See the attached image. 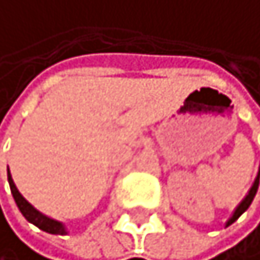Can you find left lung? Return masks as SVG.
<instances>
[{"label":"left lung","instance_id":"8db88e82","mask_svg":"<svg viewBox=\"0 0 260 260\" xmlns=\"http://www.w3.org/2000/svg\"><path fill=\"white\" fill-rule=\"evenodd\" d=\"M259 179H260V167H259V172H257V177H255V180H254V183H252V187H250V190H249V193L247 196L244 197V200L241 204L237 205V209L234 210V214H232V217L229 220H227V224L225 225H231V224H234L239 217H241L245 210L249 209V205L252 204V200H254V197H255V193H257V188H259Z\"/></svg>","mask_w":260,"mask_h":260}]
</instances>
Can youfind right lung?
Masks as SVG:
<instances>
[{"mask_svg":"<svg viewBox=\"0 0 260 260\" xmlns=\"http://www.w3.org/2000/svg\"><path fill=\"white\" fill-rule=\"evenodd\" d=\"M8 182H10L13 199H15L19 212L24 215V219H26L28 222H31L33 225H36L38 229L48 232V234H61V236L63 234H67V229H64V225L61 224V222H58L55 219H50V217H46L45 214H41L40 210H36L33 205H31L28 200L19 193V190L15 185V182H13V179H11L10 169H8Z\"/></svg>","mask_w":260,"mask_h":260,"instance_id":"right-lung-1","label":"right lung"}]
</instances>
